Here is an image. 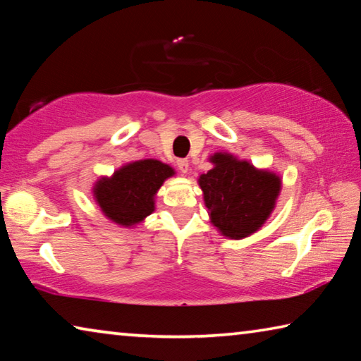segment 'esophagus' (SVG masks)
<instances>
[{
	"label": "esophagus",
	"mask_w": 361,
	"mask_h": 361,
	"mask_svg": "<svg viewBox=\"0 0 361 361\" xmlns=\"http://www.w3.org/2000/svg\"><path fill=\"white\" fill-rule=\"evenodd\" d=\"M176 167L180 169L181 173H188L189 161H188V159H178V161H176Z\"/></svg>",
	"instance_id": "34e87169"
}]
</instances>
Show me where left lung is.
Returning a JSON list of instances; mask_svg holds the SVG:
<instances>
[{
    "label": "left lung",
    "instance_id": "left-lung-1",
    "mask_svg": "<svg viewBox=\"0 0 361 361\" xmlns=\"http://www.w3.org/2000/svg\"><path fill=\"white\" fill-rule=\"evenodd\" d=\"M209 161L213 167L197 183L210 223L232 240L255 234L276 209L282 176L231 152H215Z\"/></svg>",
    "mask_w": 361,
    "mask_h": 361
}]
</instances>
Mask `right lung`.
<instances>
[{"label": "right lung", "mask_w": 361, "mask_h": 361, "mask_svg": "<svg viewBox=\"0 0 361 361\" xmlns=\"http://www.w3.org/2000/svg\"><path fill=\"white\" fill-rule=\"evenodd\" d=\"M175 169L157 159L127 162L111 176L95 181V204L109 221L121 228H135L156 209V194Z\"/></svg>", "instance_id": "1"}]
</instances>
